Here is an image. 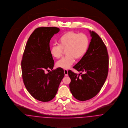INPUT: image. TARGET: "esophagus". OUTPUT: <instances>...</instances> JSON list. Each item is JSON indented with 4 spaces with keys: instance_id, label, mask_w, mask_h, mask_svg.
I'll use <instances>...</instances> for the list:
<instances>
[{
    "instance_id": "1",
    "label": "esophagus",
    "mask_w": 128,
    "mask_h": 128,
    "mask_svg": "<svg viewBox=\"0 0 128 128\" xmlns=\"http://www.w3.org/2000/svg\"><path fill=\"white\" fill-rule=\"evenodd\" d=\"M64 74L66 76H68V70L66 69H64Z\"/></svg>"
}]
</instances>
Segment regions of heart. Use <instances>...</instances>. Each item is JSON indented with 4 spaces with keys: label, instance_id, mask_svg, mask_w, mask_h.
<instances>
[{
    "label": "heart",
    "instance_id": "b5f03b06",
    "mask_svg": "<svg viewBox=\"0 0 128 128\" xmlns=\"http://www.w3.org/2000/svg\"><path fill=\"white\" fill-rule=\"evenodd\" d=\"M58 45H54L50 48V54L56 59L60 58L66 50L67 55L56 63L57 66L68 69L74 64V59H79L86 53L89 40L87 36L83 33L68 32L62 34L58 40Z\"/></svg>",
    "mask_w": 128,
    "mask_h": 128
}]
</instances>
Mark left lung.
Listing matches in <instances>:
<instances>
[{"instance_id":"1","label":"left lung","mask_w":128,"mask_h":128,"mask_svg":"<svg viewBox=\"0 0 128 128\" xmlns=\"http://www.w3.org/2000/svg\"><path fill=\"white\" fill-rule=\"evenodd\" d=\"M90 33L92 39L88 49L73 67L80 73L78 74L71 70L68 71L71 79V92L76 99L81 101L89 100L99 92L108 72L106 47L98 34L91 31Z\"/></svg>"}]
</instances>
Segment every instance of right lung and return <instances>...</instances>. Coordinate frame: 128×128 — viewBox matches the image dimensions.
I'll list each match as a JSON object with an SVG mask.
<instances>
[{"label":"right lung","instance_id":"obj_1","mask_svg":"<svg viewBox=\"0 0 128 128\" xmlns=\"http://www.w3.org/2000/svg\"><path fill=\"white\" fill-rule=\"evenodd\" d=\"M59 31L55 27L36 29L28 40L21 62L22 80L27 91L34 99L43 102L54 98L64 76L62 68L52 70L54 62L50 48L52 38ZM47 70L49 72L46 74Z\"/></svg>","mask_w":128,"mask_h":128}]
</instances>
